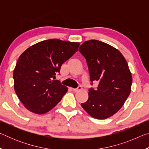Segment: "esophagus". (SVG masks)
I'll use <instances>...</instances> for the list:
<instances>
[{
  "label": "esophagus",
  "instance_id": "esophagus-1",
  "mask_svg": "<svg viewBox=\"0 0 149 149\" xmlns=\"http://www.w3.org/2000/svg\"><path fill=\"white\" fill-rule=\"evenodd\" d=\"M81 89H82L81 87V86H78L77 88H75V89H73V88H72V91H74V92H77V91H80Z\"/></svg>",
  "mask_w": 149,
  "mask_h": 149
}]
</instances>
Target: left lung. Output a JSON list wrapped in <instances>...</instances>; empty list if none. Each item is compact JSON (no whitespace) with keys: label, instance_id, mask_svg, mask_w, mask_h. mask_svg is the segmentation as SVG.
<instances>
[{"label":"left lung","instance_id":"obj_1","mask_svg":"<svg viewBox=\"0 0 149 149\" xmlns=\"http://www.w3.org/2000/svg\"><path fill=\"white\" fill-rule=\"evenodd\" d=\"M79 51L86 60L91 85L97 81V88L89 89V98L81 106L91 116L108 118L119 110L129 97L132 76L121 52L98 40L85 41Z\"/></svg>","mask_w":149,"mask_h":149}]
</instances>
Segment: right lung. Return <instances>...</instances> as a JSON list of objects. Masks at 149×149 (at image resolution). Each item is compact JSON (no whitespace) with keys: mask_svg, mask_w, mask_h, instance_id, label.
Returning <instances> with one entry per match:
<instances>
[{"mask_svg":"<svg viewBox=\"0 0 149 149\" xmlns=\"http://www.w3.org/2000/svg\"><path fill=\"white\" fill-rule=\"evenodd\" d=\"M79 46V42L49 39L29 47L20 55L14 70V90L27 110L45 114L62 100L68 88L54 79Z\"/></svg>","mask_w":149,"mask_h":149,"instance_id":"1","label":"right lung"}]
</instances>
